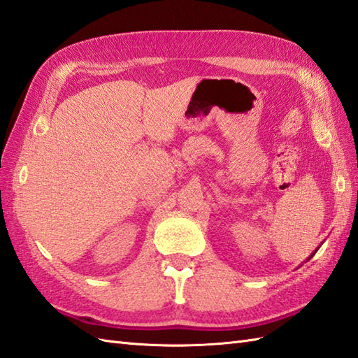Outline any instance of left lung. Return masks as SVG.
Masks as SVG:
<instances>
[{
  "label": "left lung",
  "mask_w": 358,
  "mask_h": 358,
  "mask_svg": "<svg viewBox=\"0 0 358 358\" xmlns=\"http://www.w3.org/2000/svg\"><path fill=\"white\" fill-rule=\"evenodd\" d=\"M315 252H317V250H315ZM313 255H315V254H313ZM313 255H311V257H313ZM311 257H310V258H311ZM310 258H308V259H310Z\"/></svg>",
  "instance_id": "left-lung-1"
}]
</instances>
